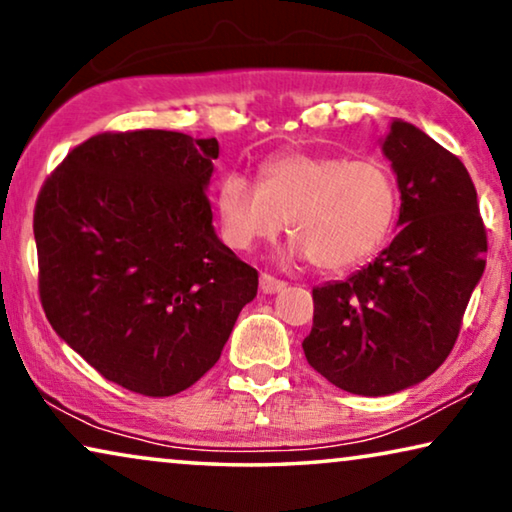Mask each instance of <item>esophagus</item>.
Listing matches in <instances>:
<instances>
[{"instance_id": "obj_1", "label": "esophagus", "mask_w": 512, "mask_h": 512, "mask_svg": "<svg viewBox=\"0 0 512 512\" xmlns=\"http://www.w3.org/2000/svg\"><path fill=\"white\" fill-rule=\"evenodd\" d=\"M283 287H285V280L271 276V273H262V276H259V290H262L264 294H273V292L283 290Z\"/></svg>"}]
</instances>
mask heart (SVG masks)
<instances>
[{
    "mask_svg": "<svg viewBox=\"0 0 512 512\" xmlns=\"http://www.w3.org/2000/svg\"><path fill=\"white\" fill-rule=\"evenodd\" d=\"M397 208V178L376 157L285 153L262 164L259 183L229 171L215 194L229 248L250 250L276 239L287 220L294 253L322 271L350 269L376 253Z\"/></svg>",
    "mask_w": 512,
    "mask_h": 512,
    "instance_id": "heart-1",
    "label": "heart"
}]
</instances>
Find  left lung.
<instances>
[{"mask_svg":"<svg viewBox=\"0 0 512 512\" xmlns=\"http://www.w3.org/2000/svg\"><path fill=\"white\" fill-rule=\"evenodd\" d=\"M383 150L397 171L401 232L362 271L313 287V327L301 343L320 376L364 397L406 390L445 362L487 255L462 160L403 120Z\"/></svg>","mask_w":512,"mask_h":512,"instance_id":"8db88e82","label":"left lung"}]
</instances>
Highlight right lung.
Segmentation results:
<instances>
[{
  "label": "right lung",
  "mask_w": 512,
  "mask_h": 512,
  "mask_svg": "<svg viewBox=\"0 0 512 512\" xmlns=\"http://www.w3.org/2000/svg\"><path fill=\"white\" fill-rule=\"evenodd\" d=\"M218 141L167 129L102 132L43 181L34 206L39 299L106 380L171 397L220 359L257 271L213 232Z\"/></svg>",
  "instance_id": "obj_1"
}]
</instances>
